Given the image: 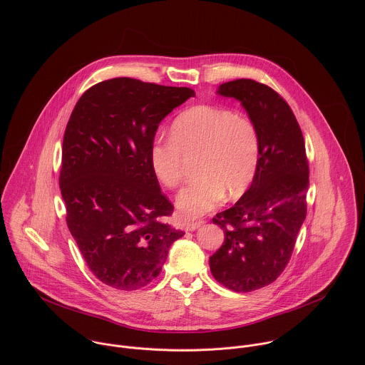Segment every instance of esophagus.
Instances as JSON below:
<instances>
[{
	"instance_id": "esophagus-1",
	"label": "esophagus",
	"mask_w": 365,
	"mask_h": 365,
	"mask_svg": "<svg viewBox=\"0 0 365 365\" xmlns=\"http://www.w3.org/2000/svg\"><path fill=\"white\" fill-rule=\"evenodd\" d=\"M202 225H204V220H197V222H187L184 226H185L187 232H194L198 227H201Z\"/></svg>"
}]
</instances>
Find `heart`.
Segmentation results:
<instances>
[{"label":"heart","instance_id":"obj_1","mask_svg":"<svg viewBox=\"0 0 365 365\" xmlns=\"http://www.w3.org/2000/svg\"><path fill=\"white\" fill-rule=\"evenodd\" d=\"M198 153L194 182L182 188L175 207L182 219L215 208L225 192L242 195L252 184L260 155L255 123L226 108L198 105L181 112L170 126V140H155L149 150L157 180L174 188L182 178V157Z\"/></svg>","mask_w":365,"mask_h":365}]
</instances>
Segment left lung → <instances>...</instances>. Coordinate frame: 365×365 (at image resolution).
Segmentation results:
<instances>
[{"mask_svg":"<svg viewBox=\"0 0 365 365\" xmlns=\"http://www.w3.org/2000/svg\"><path fill=\"white\" fill-rule=\"evenodd\" d=\"M217 96L239 101L260 139L256 175L240 200L216 213L225 243L209 257L212 275L236 292L274 282L294 252L307 216L309 167L294 112L274 90L249 78L223 83Z\"/></svg>","mask_w":365,"mask_h":365,"instance_id":"obj_1","label":"left lung"}]
</instances>
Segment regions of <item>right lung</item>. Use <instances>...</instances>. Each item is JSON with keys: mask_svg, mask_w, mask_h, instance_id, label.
<instances>
[{"mask_svg": "<svg viewBox=\"0 0 365 365\" xmlns=\"http://www.w3.org/2000/svg\"><path fill=\"white\" fill-rule=\"evenodd\" d=\"M195 93L120 77L87 90L66 126L60 190L67 226L93 274L135 291L152 282L184 232L165 217L149 150L160 122Z\"/></svg>", "mask_w": 365, "mask_h": 365, "instance_id": "1", "label": "right lung"}]
</instances>
